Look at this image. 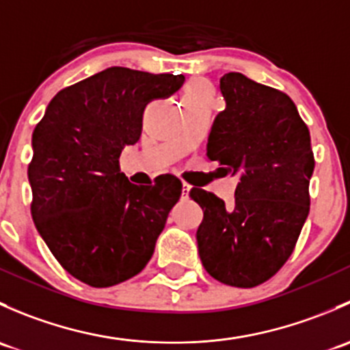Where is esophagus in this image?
Returning a JSON list of instances; mask_svg holds the SVG:
<instances>
[{
	"label": "esophagus",
	"mask_w": 350,
	"mask_h": 350,
	"mask_svg": "<svg viewBox=\"0 0 350 350\" xmlns=\"http://www.w3.org/2000/svg\"><path fill=\"white\" fill-rule=\"evenodd\" d=\"M189 191H191V186L188 183H183V198H188Z\"/></svg>",
	"instance_id": "obj_1"
}]
</instances>
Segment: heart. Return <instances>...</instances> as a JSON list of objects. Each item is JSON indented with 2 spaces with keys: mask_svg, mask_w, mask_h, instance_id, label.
<instances>
[{
  "mask_svg": "<svg viewBox=\"0 0 350 350\" xmlns=\"http://www.w3.org/2000/svg\"><path fill=\"white\" fill-rule=\"evenodd\" d=\"M183 105H191V103H204V101H213L215 100V91L211 86L210 81L201 79H191L185 88L183 93Z\"/></svg>",
  "mask_w": 350,
  "mask_h": 350,
  "instance_id": "b5f03b06",
  "label": "heart"
}]
</instances>
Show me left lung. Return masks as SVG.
<instances>
[{
	"instance_id": "left-lung-1",
	"label": "left lung",
	"mask_w": 350,
	"mask_h": 350,
	"mask_svg": "<svg viewBox=\"0 0 350 350\" xmlns=\"http://www.w3.org/2000/svg\"><path fill=\"white\" fill-rule=\"evenodd\" d=\"M220 90L227 107L215 118L206 155L218 172L239 176V185L232 208L210 191H189L203 210L198 254L217 281L254 288L295 249L310 211L315 161L308 126L288 94L241 72L225 74Z\"/></svg>"
}]
</instances>
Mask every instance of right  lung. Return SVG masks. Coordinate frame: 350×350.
<instances>
[{
  "label": "right lung",
  "instance_id": "obj_1",
  "mask_svg": "<svg viewBox=\"0 0 350 350\" xmlns=\"http://www.w3.org/2000/svg\"><path fill=\"white\" fill-rule=\"evenodd\" d=\"M185 83L178 74L108 67L59 91L31 135V218L62 267L93 288L139 274L183 185L162 174L137 186L118 159L142 133L144 109Z\"/></svg>",
  "mask_w": 350,
  "mask_h": 350
}]
</instances>
